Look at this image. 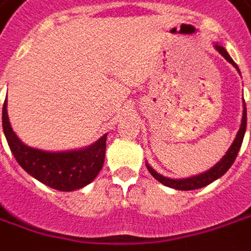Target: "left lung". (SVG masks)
I'll use <instances>...</instances> for the list:
<instances>
[{"label":"left lung","instance_id":"1","mask_svg":"<svg viewBox=\"0 0 251 251\" xmlns=\"http://www.w3.org/2000/svg\"><path fill=\"white\" fill-rule=\"evenodd\" d=\"M214 48L216 50L219 52L226 61H229L232 64L233 67L238 70V73L240 74L239 68L236 66V63L231 59L229 53L226 52V48H223L219 44H214ZM246 122H247V114H246V104L243 101V114H242V122H240V127L238 133H236V137L233 140V143L231 144V147L228 148V151L226 152V155L220 159L214 166L209 170H206L203 173L197 176H192V177H187V178H170V177H165L162 176L161 173H158L155 169H152L148 163H146L148 172L152 175L154 178H156L158 181L166 187H170V188H175V190L178 191H191V190H198V188H202V187H206L210 183H213L214 180L220 178L221 176H224L226 173V170L232 166V163L236 159V155L239 152L240 146H242V141H243V137H245V132H246Z\"/></svg>","mask_w":251,"mask_h":251}]
</instances>
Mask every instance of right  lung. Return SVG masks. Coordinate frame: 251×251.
<instances>
[{
  "label": "right lung",
  "instance_id": "add662e5",
  "mask_svg": "<svg viewBox=\"0 0 251 251\" xmlns=\"http://www.w3.org/2000/svg\"><path fill=\"white\" fill-rule=\"evenodd\" d=\"M6 100L2 108V127L12 154L25 172L57 191H75L90 184L101 170L105 158L107 133L88 147L70 151H45L30 147L12 129Z\"/></svg>",
  "mask_w": 251,
  "mask_h": 251
}]
</instances>
